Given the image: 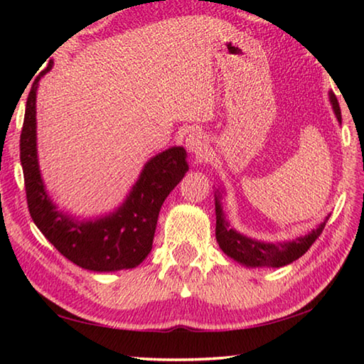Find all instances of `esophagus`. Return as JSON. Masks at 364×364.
I'll return each instance as SVG.
<instances>
[{
	"instance_id": "esophagus-1",
	"label": "esophagus",
	"mask_w": 364,
	"mask_h": 364,
	"mask_svg": "<svg viewBox=\"0 0 364 364\" xmlns=\"http://www.w3.org/2000/svg\"><path fill=\"white\" fill-rule=\"evenodd\" d=\"M207 136L204 133L200 132H193L191 134H188L186 138V149L191 154H196V156H199V154H204L207 149Z\"/></svg>"
}]
</instances>
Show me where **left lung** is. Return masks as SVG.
I'll list each match as a JSON object with an SVG mask.
<instances>
[{
  "label": "left lung",
  "instance_id": "8db88e82",
  "mask_svg": "<svg viewBox=\"0 0 364 364\" xmlns=\"http://www.w3.org/2000/svg\"><path fill=\"white\" fill-rule=\"evenodd\" d=\"M329 100L337 120L342 123L341 107H338L337 97L334 96V93H329ZM215 213H217V228H215V234H217V242L220 245V249L223 250L228 257H231L236 262L252 268H279L295 262L311 247V244L319 237V234L323 232L326 226V221H328V218H326L324 223L319 225L316 230H313L304 237L295 239V241L273 244L255 241V239H250L247 236H244V234L237 232L236 230H232L225 218L223 208H221L220 193L215 196Z\"/></svg>",
  "mask_w": 364,
  "mask_h": 364
}]
</instances>
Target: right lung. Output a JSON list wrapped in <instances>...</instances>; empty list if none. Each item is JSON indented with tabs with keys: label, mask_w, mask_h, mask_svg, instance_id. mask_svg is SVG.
<instances>
[{
	"label": "right lung",
	"mask_w": 364,
	"mask_h": 364,
	"mask_svg": "<svg viewBox=\"0 0 364 364\" xmlns=\"http://www.w3.org/2000/svg\"><path fill=\"white\" fill-rule=\"evenodd\" d=\"M51 67L53 60H49L32 85L21 133V164L30 217L48 241L80 268L106 273L138 267L152 249L160 207L189 168L186 151L175 146L152 157L114 213L80 221L59 212L46 193L36 156V88Z\"/></svg>",
	"instance_id": "1"
}]
</instances>
